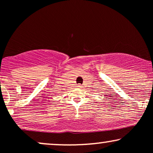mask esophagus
<instances>
[{"label":"esophagus","instance_id":"obj_1","mask_svg":"<svg viewBox=\"0 0 153 153\" xmlns=\"http://www.w3.org/2000/svg\"><path fill=\"white\" fill-rule=\"evenodd\" d=\"M78 88H81V85H78Z\"/></svg>","mask_w":153,"mask_h":153}]
</instances>
